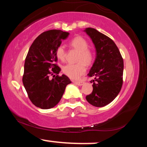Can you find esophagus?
I'll return each instance as SVG.
<instances>
[{"mask_svg":"<svg viewBox=\"0 0 147 147\" xmlns=\"http://www.w3.org/2000/svg\"><path fill=\"white\" fill-rule=\"evenodd\" d=\"M73 82L78 86H82L84 84V82H77V81H73Z\"/></svg>","mask_w":147,"mask_h":147,"instance_id":"obj_1","label":"esophagus"}]
</instances>
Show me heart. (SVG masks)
<instances>
[{
    "instance_id": "obj_1",
    "label": "heart",
    "mask_w": 147,
    "mask_h": 147,
    "mask_svg": "<svg viewBox=\"0 0 147 147\" xmlns=\"http://www.w3.org/2000/svg\"><path fill=\"white\" fill-rule=\"evenodd\" d=\"M70 45L78 51L75 63H68L62 68V72L70 78L77 79L80 78L86 70V65H90L94 59V55L88 48V43L82 36H76L70 41ZM56 55L59 59L63 61L65 57V51L63 46L59 45L56 50Z\"/></svg>"
}]
</instances>
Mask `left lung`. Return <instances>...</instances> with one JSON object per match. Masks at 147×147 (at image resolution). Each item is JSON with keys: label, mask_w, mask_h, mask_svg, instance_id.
<instances>
[{"label": "left lung", "mask_w": 147, "mask_h": 147, "mask_svg": "<svg viewBox=\"0 0 147 147\" xmlns=\"http://www.w3.org/2000/svg\"><path fill=\"white\" fill-rule=\"evenodd\" d=\"M84 31L90 37L96 49V58L89 72L93 90L86 97L88 102L103 107L113 101L120 92L123 84L124 61L114 41L94 28Z\"/></svg>", "instance_id": "left-lung-1"}]
</instances>
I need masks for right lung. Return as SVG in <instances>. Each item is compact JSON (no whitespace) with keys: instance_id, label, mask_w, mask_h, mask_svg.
<instances>
[{"instance_id":"add662e5","label":"right lung","mask_w":147,"mask_h":147,"mask_svg":"<svg viewBox=\"0 0 147 147\" xmlns=\"http://www.w3.org/2000/svg\"><path fill=\"white\" fill-rule=\"evenodd\" d=\"M69 33L59 30L44 32L34 41L25 61L23 83L29 99L36 107L53 108L59 102L65 87L71 83L67 76H59L61 68L56 50ZM54 74V78H49Z\"/></svg>"}]
</instances>
